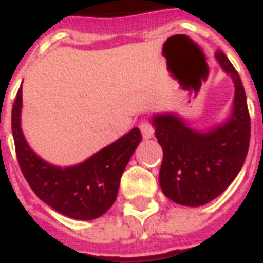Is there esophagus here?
I'll return each instance as SVG.
<instances>
[{"mask_svg": "<svg viewBox=\"0 0 263 263\" xmlns=\"http://www.w3.org/2000/svg\"><path fill=\"white\" fill-rule=\"evenodd\" d=\"M139 129H141L142 135H143L145 139H149V138L153 137V134H155V131H153V126H152L151 122L146 121V120H142L141 124H139Z\"/></svg>", "mask_w": 263, "mask_h": 263, "instance_id": "1", "label": "esophagus"}]
</instances>
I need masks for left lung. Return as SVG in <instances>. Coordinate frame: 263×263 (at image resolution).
<instances>
[{"label":"left lung","instance_id":"left-lung-1","mask_svg":"<svg viewBox=\"0 0 263 263\" xmlns=\"http://www.w3.org/2000/svg\"><path fill=\"white\" fill-rule=\"evenodd\" d=\"M216 61L234 82L230 117L206 131H196L173 112L155 114L152 125L163 149L159 182L163 194L182 206H202L226 191L246 161L251 120L238 72L221 51Z\"/></svg>","mask_w":263,"mask_h":263}]
</instances>
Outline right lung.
<instances>
[{
	"mask_svg": "<svg viewBox=\"0 0 263 263\" xmlns=\"http://www.w3.org/2000/svg\"><path fill=\"white\" fill-rule=\"evenodd\" d=\"M22 89L12 107V135L23 176L33 192L54 211L78 220H93L116 202L120 180L128 161L141 143L139 128L103 147L79 164L58 167L30 149L21 128Z\"/></svg>",
	"mask_w": 263,
	"mask_h": 263,
	"instance_id": "right-lung-1",
	"label": "right lung"
}]
</instances>
